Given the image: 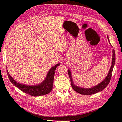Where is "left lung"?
<instances>
[{
    "mask_svg": "<svg viewBox=\"0 0 122 122\" xmlns=\"http://www.w3.org/2000/svg\"><path fill=\"white\" fill-rule=\"evenodd\" d=\"M107 38H108V40L109 42V40L108 36H107ZM112 53L113 54H112V65L111 67V68H110V69H109V71L108 72V73L107 74V76L105 77L104 81H102L101 83H100L99 84H98V85L95 86V87H92L91 88H89V89L82 88H81L79 87H77V86L74 85L73 82L72 78L71 72H70V70L68 69V75H69L70 80V82H71L72 88L74 90V91L78 93L82 94V95H92V94H95L96 93H98V92L102 91L104 89H105L106 87H107V86L109 83L110 81H111L114 65H115V61H116V55H115V50H112Z\"/></svg>",
    "mask_w": 122,
    "mask_h": 122,
    "instance_id": "obj_1",
    "label": "left lung"
}]
</instances>
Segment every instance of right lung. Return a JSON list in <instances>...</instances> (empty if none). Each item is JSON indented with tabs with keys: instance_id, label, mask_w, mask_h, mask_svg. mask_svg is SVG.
I'll return each instance as SVG.
<instances>
[{
	"instance_id": "obj_1",
	"label": "right lung",
	"mask_w": 122,
	"mask_h": 122,
	"mask_svg": "<svg viewBox=\"0 0 122 122\" xmlns=\"http://www.w3.org/2000/svg\"><path fill=\"white\" fill-rule=\"evenodd\" d=\"M59 65L60 64H57L51 68L44 81L41 84L35 86H27L20 84L15 81L12 77H11L7 70V74L11 83L23 92L33 96H41L46 95L52 90L55 71Z\"/></svg>"
}]
</instances>
